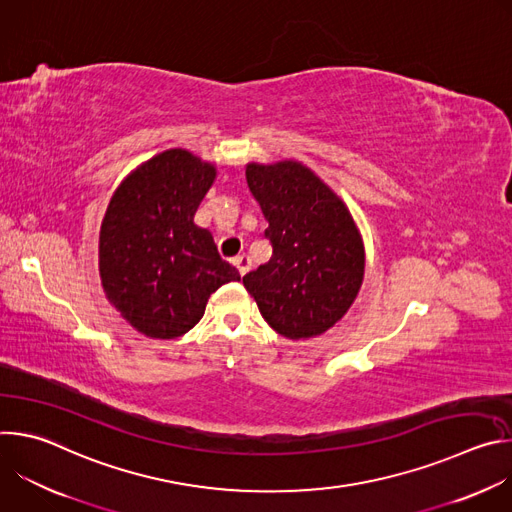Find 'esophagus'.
Instances as JSON below:
<instances>
[{"instance_id": "34e87169", "label": "esophagus", "mask_w": 512, "mask_h": 512, "mask_svg": "<svg viewBox=\"0 0 512 512\" xmlns=\"http://www.w3.org/2000/svg\"><path fill=\"white\" fill-rule=\"evenodd\" d=\"M233 265L239 269L241 275H245V273L251 269V259H249L247 255H237V257L233 259Z\"/></svg>"}]
</instances>
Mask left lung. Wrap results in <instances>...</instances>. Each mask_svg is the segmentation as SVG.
I'll return each instance as SVG.
<instances>
[{
	"label": "left lung",
	"instance_id": "obj_1",
	"mask_svg": "<svg viewBox=\"0 0 512 512\" xmlns=\"http://www.w3.org/2000/svg\"><path fill=\"white\" fill-rule=\"evenodd\" d=\"M251 194L269 227L271 259L243 285L265 322L289 340L330 330L354 304L364 277V243L344 200L306 164L249 162Z\"/></svg>",
	"mask_w": 512,
	"mask_h": 512
}]
</instances>
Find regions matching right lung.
Segmentation results:
<instances>
[{
  "label": "right lung",
  "instance_id": "add662e5",
  "mask_svg": "<svg viewBox=\"0 0 512 512\" xmlns=\"http://www.w3.org/2000/svg\"><path fill=\"white\" fill-rule=\"evenodd\" d=\"M216 164L172 148L115 188L99 231V275L109 304L139 334L172 340L204 316L210 294L239 281L194 214Z\"/></svg>",
  "mask_w": 512,
  "mask_h": 512
}]
</instances>
